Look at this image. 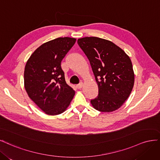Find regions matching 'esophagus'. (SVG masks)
Returning a JSON list of instances; mask_svg holds the SVG:
<instances>
[{"label": "esophagus", "mask_w": 160, "mask_h": 160, "mask_svg": "<svg viewBox=\"0 0 160 160\" xmlns=\"http://www.w3.org/2000/svg\"><path fill=\"white\" fill-rule=\"evenodd\" d=\"M83 86V83H82V82H81V83H80L79 84H77L76 85V88L78 89H80V88H82V87Z\"/></svg>", "instance_id": "1"}]
</instances>
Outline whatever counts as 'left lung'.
Wrapping results in <instances>:
<instances>
[{
    "label": "left lung",
    "mask_w": 160,
    "mask_h": 160,
    "mask_svg": "<svg viewBox=\"0 0 160 160\" xmlns=\"http://www.w3.org/2000/svg\"><path fill=\"white\" fill-rule=\"evenodd\" d=\"M88 58L98 86V96L91 100L94 109L114 112L124 104L134 85L132 61L119 46L98 37L78 39Z\"/></svg>",
    "instance_id": "8db88e82"
}]
</instances>
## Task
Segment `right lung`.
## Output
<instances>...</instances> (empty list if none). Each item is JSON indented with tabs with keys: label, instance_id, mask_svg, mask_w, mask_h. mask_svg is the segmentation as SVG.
<instances>
[{
	"label": "right lung",
	"instance_id": "1",
	"mask_svg": "<svg viewBox=\"0 0 160 160\" xmlns=\"http://www.w3.org/2000/svg\"><path fill=\"white\" fill-rule=\"evenodd\" d=\"M76 38L60 37L36 49L26 64V92L38 108L51 116L66 110L75 92L66 84L61 61L76 42Z\"/></svg>",
	"mask_w": 160,
	"mask_h": 160
}]
</instances>
